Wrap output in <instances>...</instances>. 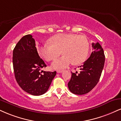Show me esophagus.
I'll return each mask as SVG.
<instances>
[{
  "instance_id": "obj_1",
  "label": "esophagus",
  "mask_w": 121,
  "mask_h": 121,
  "mask_svg": "<svg viewBox=\"0 0 121 121\" xmlns=\"http://www.w3.org/2000/svg\"><path fill=\"white\" fill-rule=\"evenodd\" d=\"M63 72H64L63 70H57V73H61Z\"/></svg>"
}]
</instances>
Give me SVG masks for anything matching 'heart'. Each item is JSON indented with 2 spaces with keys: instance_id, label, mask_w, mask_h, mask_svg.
Masks as SVG:
<instances>
[{
  "instance_id": "1",
  "label": "heart",
  "mask_w": 121,
  "mask_h": 121,
  "mask_svg": "<svg viewBox=\"0 0 121 121\" xmlns=\"http://www.w3.org/2000/svg\"><path fill=\"white\" fill-rule=\"evenodd\" d=\"M49 42L51 43H44L39 47L38 52L47 61H51L59 56L61 51L63 56L52 63L53 69H64L72 63L82 64L88 56L90 43L84 35L58 34L51 38Z\"/></svg>"
}]
</instances>
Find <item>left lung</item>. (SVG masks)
Here are the masks:
<instances>
[{"instance_id": "1", "label": "left lung", "mask_w": 121, "mask_h": 121, "mask_svg": "<svg viewBox=\"0 0 121 121\" xmlns=\"http://www.w3.org/2000/svg\"><path fill=\"white\" fill-rule=\"evenodd\" d=\"M93 51L91 56L80 66V72H72L68 83L71 92L84 95L91 91L99 81L105 62L104 50L98 42L92 43Z\"/></svg>"}]
</instances>
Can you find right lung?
<instances>
[{"instance_id":"obj_1","label":"right lung","mask_w":121,"mask_h":121,"mask_svg":"<svg viewBox=\"0 0 121 121\" xmlns=\"http://www.w3.org/2000/svg\"><path fill=\"white\" fill-rule=\"evenodd\" d=\"M13 65L17 83L32 95L46 93L56 74V71H40L47 65L39 57L35 42L30 34L24 36L16 45L13 51Z\"/></svg>"}]
</instances>
